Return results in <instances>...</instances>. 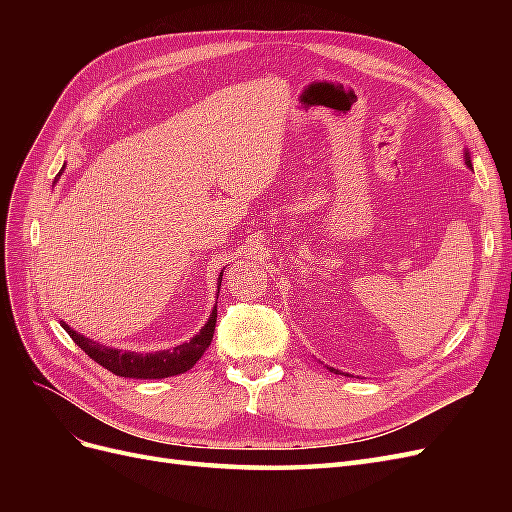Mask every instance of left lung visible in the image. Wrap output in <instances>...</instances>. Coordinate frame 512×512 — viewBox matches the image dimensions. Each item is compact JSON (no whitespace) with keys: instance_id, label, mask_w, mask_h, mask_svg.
Segmentation results:
<instances>
[{"instance_id":"1","label":"left lung","mask_w":512,"mask_h":512,"mask_svg":"<svg viewBox=\"0 0 512 512\" xmlns=\"http://www.w3.org/2000/svg\"><path fill=\"white\" fill-rule=\"evenodd\" d=\"M463 160H466V166H468V168H472V160H470V151H463ZM327 369H329V371H333V374H342V371H339V369H333V367H329V365H327Z\"/></svg>"}]
</instances>
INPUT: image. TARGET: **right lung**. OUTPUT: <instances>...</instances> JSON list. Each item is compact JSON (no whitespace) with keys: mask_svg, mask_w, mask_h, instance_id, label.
<instances>
[{"mask_svg":"<svg viewBox=\"0 0 512 512\" xmlns=\"http://www.w3.org/2000/svg\"><path fill=\"white\" fill-rule=\"evenodd\" d=\"M222 273H224V269H222ZM222 273L218 277V292L222 286ZM215 320H218V303L213 305L205 327L200 329L190 339V342L179 344L173 350H158V352H147V354L104 346L100 342H94V339L81 335L79 331H74L64 320H59V324L74 339V344L89 356V359H94L104 369L113 371L115 376L141 378V380L158 378L160 380V378L179 376V374H183V371H188L196 365V361L205 354V350L211 344L213 331H215Z\"/></svg>","mask_w":512,"mask_h":512,"instance_id":"add662e5","label":"right lung"}]
</instances>
